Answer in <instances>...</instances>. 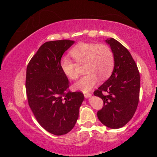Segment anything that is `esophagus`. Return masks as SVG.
<instances>
[{
	"instance_id": "esophagus-1",
	"label": "esophagus",
	"mask_w": 157,
	"mask_h": 157,
	"mask_svg": "<svg viewBox=\"0 0 157 157\" xmlns=\"http://www.w3.org/2000/svg\"><path fill=\"white\" fill-rule=\"evenodd\" d=\"M84 97L86 98H88L91 96V94H90V93H86V94H84Z\"/></svg>"
}]
</instances>
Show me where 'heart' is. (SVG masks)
<instances>
[{
	"mask_svg": "<svg viewBox=\"0 0 157 157\" xmlns=\"http://www.w3.org/2000/svg\"><path fill=\"white\" fill-rule=\"evenodd\" d=\"M69 53L77 64H84V71L86 73L74 84L75 89L89 91L96 84L98 78L105 79L112 73L114 56L112 50L107 45L82 42L73 47ZM59 66L63 75L68 78H78L77 65L70 58L62 57Z\"/></svg>",
	"mask_w": 157,
	"mask_h": 157,
	"instance_id": "obj_1",
	"label": "heart"
}]
</instances>
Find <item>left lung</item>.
I'll list each match as a JSON object with an SVG mask.
<instances>
[{
    "mask_svg": "<svg viewBox=\"0 0 157 157\" xmlns=\"http://www.w3.org/2000/svg\"><path fill=\"white\" fill-rule=\"evenodd\" d=\"M114 56L109 78L94 92L103 100L98 111L100 121L112 129L123 127L134 115L139 101L140 74L129 50L113 38L106 40Z\"/></svg>",
    "mask_w": 157,
    "mask_h": 157,
    "instance_id": "left-lung-1",
    "label": "left lung"
}]
</instances>
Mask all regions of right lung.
<instances>
[{"instance_id": "obj_1", "label": "right lung", "mask_w": 157, "mask_h": 157, "mask_svg": "<svg viewBox=\"0 0 157 157\" xmlns=\"http://www.w3.org/2000/svg\"><path fill=\"white\" fill-rule=\"evenodd\" d=\"M73 44L68 39L46 42L32 57L26 70L28 105L39 124L57 136L73 128L84 98L81 91H69L70 82L59 66L63 54Z\"/></svg>"}]
</instances>
